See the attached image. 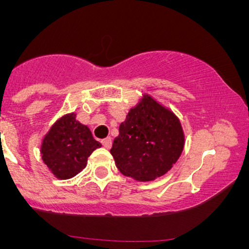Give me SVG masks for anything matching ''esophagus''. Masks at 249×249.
<instances>
[{
	"instance_id": "34e87169",
	"label": "esophagus",
	"mask_w": 249,
	"mask_h": 249,
	"mask_svg": "<svg viewBox=\"0 0 249 249\" xmlns=\"http://www.w3.org/2000/svg\"><path fill=\"white\" fill-rule=\"evenodd\" d=\"M102 144H103V146H104L105 148H110L111 145H112V139H111L110 137H107V138L103 139Z\"/></svg>"
}]
</instances>
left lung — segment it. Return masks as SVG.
Returning <instances> with one entry per match:
<instances>
[{"instance_id":"1","label":"left lung","mask_w":249,"mask_h":249,"mask_svg":"<svg viewBox=\"0 0 249 249\" xmlns=\"http://www.w3.org/2000/svg\"><path fill=\"white\" fill-rule=\"evenodd\" d=\"M184 144L179 119L146 95L121 124L110 152L124 176L150 181L172 168Z\"/></svg>"}]
</instances>
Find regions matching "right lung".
I'll use <instances>...</instances> for the list:
<instances>
[{
	"label": "right lung",
	"mask_w": 249,
	"mask_h": 249,
	"mask_svg": "<svg viewBox=\"0 0 249 249\" xmlns=\"http://www.w3.org/2000/svg\"><path fill=\"white\" fill-rule=\"evenodd\" d=\"M101 146L89 127L76 121L75 113H69L58 119L45 134L41 153L53 176L64 180L85 168L90 154Z\"/></svg>",
	"instance_id": "right-lung-1"
}]
</instances>
